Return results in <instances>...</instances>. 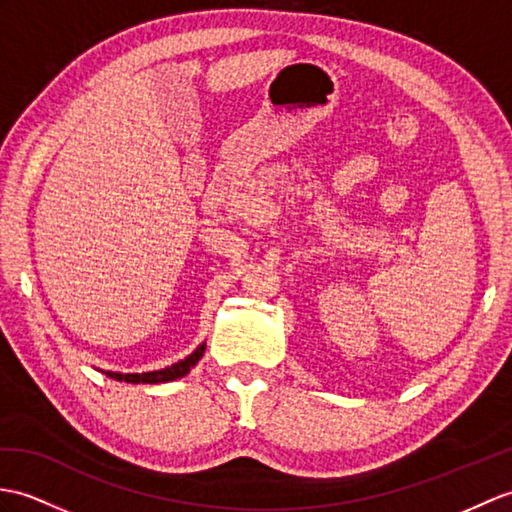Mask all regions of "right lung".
Segmentation results:
<instances>
[{
  "instance_id": "obj_1",
  "label": "right lung",
  "mask_w": 512,
  "mask_h": 512,
  "mask_svg": "<svg viewBox=\"0 0 512 512\" xmlns=\"http://www.w3.org/2000/svg\"><path fill=\"white\" fill-rule=\"evenodd\" d=\"M207 349V342H202L187 355L185 360H178L172 366L159 368V371H148V373H113V371H102L106 377L117 379V382H128V384H165V382H174V379L185 377L192 368L198 364L202 358V353Z\"/></svg>"
}]
</instances>
